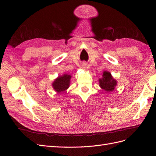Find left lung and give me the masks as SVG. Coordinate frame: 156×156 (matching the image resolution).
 <instances>
[{"mask_svg": "<svg viewBox=\"0 0 156 156\" xmlns=\"http://www.w3.org/2000/svg\"><path fill=\"white\" fill-rule=\"evenodd\" d=\"M99 86L102 89L106 92H112L117 86V82L112 78L111 73L107 71H104L102 74V78L98 80Z\"/></svg>", "mask_w": 156, "mask_h": 156, "instance_id": "obj_1", "label": "left lung"}]
</instances>
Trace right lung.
Wrapping results in <instances>:
<instances>
[{
	"mask_svg": "<svg viewBox=\"0 0 156 156\" xmlns=\"http://www.w3.org/2000/svg\"><path fill=\"white\" fill-rule=\"evenodd\" d=\"M72 76L67 74H64L63 76H59L52 83V87L54 90L59 93L64 92L69 88L70 79Z\"/></svg>",
	"mask_w": 156,
	"mask_h": 156,
	"instance_id": "add662e5",
	"label": "right lung"
}]
</instances>
